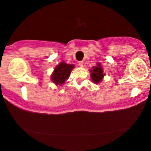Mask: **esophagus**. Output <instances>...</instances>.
<instances>
[{
	"label": "esophagus",
	"instance_id": "34e87169",
	"mask_svg": "<svg viewBox=\"0 0 151 151\" xmlns=\"http://www.w3.org/2000/svg\"><path fill=\"white\" fill-rule=\"evenodd\" d=\"M78 65H79V66H80V67H83V66H84V62H83V61H79Z\"/></svg>",
	"mask_w": 151,
	"mask_h": 151
}]
</instances>
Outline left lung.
Returning <instances> with one entry per match:
<instances>
[{"label":"left lung","instance_id":"left-lung-1","mask_svg":"<svg viewBox=\"0 0 151 151\" xmlns=\"http://www.w3.org/2000/svg\"><path fill=\"white\" fill-rule=\"evenodd\" d=\"M91 79H92V81L94 82L95 83H100L104 75L102 68L101 67V64L98 63L96 66L93 67V68L91 70Z\"/></svg>","mask_w":151,"mask_h":151}]
</instances>
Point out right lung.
Returning a JSON list of instances; mask_svg holds the SVG:
<instances>
[{
    "instance_id": "add662e5",
    "label": "right lung",
    "mask_w": 151,
    "mask_h": 151,
    "mask_svg": "<svg viewBox=\"0 0 151 151\" xmlns=\"http://www.w3.org/2000/svg\"><path fill=\"white\" fill-rule=\"evenodd\" d=\"M74 68V65L67 64V63L62 62L60 64L58 65L54 69V72L52 74V80L56 85H61L65 83V80L69 77L71 71Z\"/></svg>"
}]
</instances>
